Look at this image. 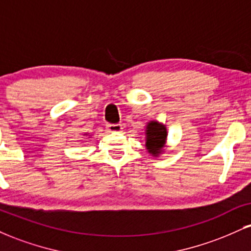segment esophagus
<instances>
[{"label": "esophagus", "mask_w": 251, "mask_h": 251, "mask_svg": "<svg viewBox=\"0 0 251 251\" xmlns=\"http://www.w3.org/2000/svg\"><path fill=\"white\" fill-rule=\"evenodd\" d=\"M108 132H120L123 129L122 124H107L106 126Z\"/></svg>", "instance_id": "34e87169"}]
</instances>
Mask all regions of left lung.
Here are the masks:
<instances>
[{
  "instance_id": "left-lung-1",
  "label": "left lung",
  "mask_w": 251,
  "mask_h": 251,
  "mask_svg": "<svg viewBox=\"0 0 251 251\" xmlns=\"http://www.w3.org/2000/svg\"><path fill=\"white\" fill-rule=\"evenodd\" d=\"M166 128L160 124L152 122L146 127V148L150 153L158 155L166 138Z\"/></svg>"
}]
</instances>
